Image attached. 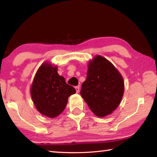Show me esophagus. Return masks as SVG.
Here are the masks:
<instances>
[{
  "mask_svg": "<svg viewBox=\"0 0 157 157\" xmlns=\"http://www.w3.org/2000/svg\"><path fill=\"white\" fill-rule=\"evenodd\" d=\"M75 90H76V92H77V93H79V86H75Z\"/></svg>",
  "mask_w": 157,
  "mask_h": 157,
  "instance_id": "1",
  "label": "esophagus"
}]
</instances>
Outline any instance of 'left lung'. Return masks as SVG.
<instances>
[{"label":"left lung","mask_w":157,"mask_h":157,"mask_svg":"<svg viewBox=\"0 0 157 157\" xmlns=\"http://www.w3.org/2000/svg\"><path fill=\"white\" fill-rule=\"evenodd\" d=\"M124 89L123 76L109 61L100 55L89 61L80 95L95 116L112 113L120 105Z\"/></svg>","instance_id":"1"}]
</instances>
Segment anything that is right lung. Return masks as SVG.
<instances>
[{
  "instance_id": "1",
  "label": "right lung",
  "mask_w": 157,
  "mask_h": 157,
  "mask_svg": "<svg viewBox=\"0 0 157 157\" xmlns=\"http://www.w3.org/2000/svg\"><path fill=\"white\" fill-rule=\"evenodd\" d=\"M57 73V66L45 62L37 70L30 87V95L36 110L42 115L54 118L64 110L68 98L75 94Z\"/></svg>"
}]
</instances>
